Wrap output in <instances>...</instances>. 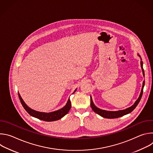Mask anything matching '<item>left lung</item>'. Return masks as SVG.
Returning a JSON list of instances; mask_svg holds the SVG:
<instances>
[{
  "label": "left lung",
  "instance_id": "left-lung-1",
  "mask_svg": "<svg viewBox=\"0 0 153 153\" xmlns=\"http://www.w3.org/2000/svg\"><path fill=\"white\" fill-rule=\"evenodd\" d=\"M137 55L140 57L141 61H140V65H141V68H142V73H143V77H145V73H144V70L143 68V62L142 61V59L140 56L137 54ZM145 85V80L143 82V84H142V90H141V92L140 94L139 95V98L137 99V100L134 102V103L131 106L128 108L125 109V110H119V111H106V110H101V109L97 108L93 103V101L92 100V97L91 96H90V99H91V107L92 108V110L97 114L100 115V116L104 117V118H106V119H115V118H118L120 117H122L124 115H126L127 114L130 113L131 112H132L135 108L137 106L138 103H139L142 94H143V87Z\"/></svg>",
  "mask_w": 153,
  "mask_h": 153
}]
</instances>
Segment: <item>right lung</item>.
<instances>
[{
	"mask_svg": "<svg viewBox=\"0 0 153 153\" xmlns=\"http://www.w3.org/2000/svg\"><path fill=\"white\" fill-rule=\"evenodd\" d=\"M76 90H77V89L75 90L73 94L76 92ZM18 95H19V99L20 100L22 105L25 110L27 111V112L30 115H31V116H33L34 117L39 119L40 120L47 121V122H52V121H55V120L60 119L61 118H62L63 116H65L69 112L70 108L71 107V103L70 99H68L66 105H65L63 108L60 109V110H58L55 111L50 112V113L39 112V111L34 110H33V109L30 108L29 106H28L25 103V102L22 99V98L21 97L19 92H18Z\"/></svg>",
	"mask_w": 153,
	"mask_h": 153,
	"instance_id": "obj_1",
	"label": "right lung"
}]
</instances>
